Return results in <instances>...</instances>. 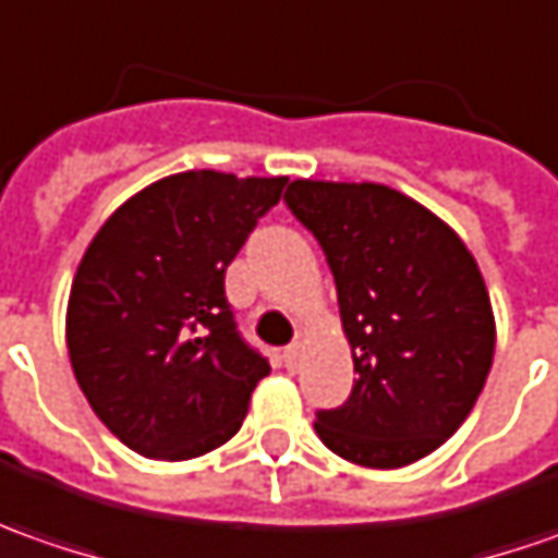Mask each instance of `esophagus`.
<instances>
[{"mask_svg":"<svg viewBox=\"0 0 558 558\" xmlns=\"http://www.w3.org/2000/svg\"><path fill=\"white\" fill-rule=\"evenodd\" d=\"M296 357H299L296 342H293V345H287V349L280 352V361H283V367H287V371H293V367H296Z\"/></svg>","mask_w":558,"mask_h":558,"instance_id":"esophagus-1","label":"esophagus"}]
</instances>
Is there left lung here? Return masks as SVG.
I'll return each mask as SVG.
<instances>
[{"mask_svg": "<svg viewBox=\"0 0 558 558\" xmlns=\"http://www.w3.org/2000/svg\"><path fill=\"white\" fill-rule=\"evenodd\" d=\"M283 203L327 256L357 374L339 408L315 413V433L371 470L433 453L470 416L494 357L490 299L472 253L386 184L293 182Z\"/></svg>", "mask_w": 558, "mask_h": 558, "instance_id": "left-lung-1", "label": "left lung"}]
</instances>
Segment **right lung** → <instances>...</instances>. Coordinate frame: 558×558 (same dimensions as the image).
I'll return each mask as SVG.
<instances>
[{
	"label": "right lung",
	"mask_w": 558,
	"mask_h": 558,
	"mask_svg": "<svg viewBox=\"0 0 558 558\" xmlns=\"http://www.w3.org/2000/svg\"><path fill=\"white\" fill-rule=\"evenodd\" d=\"M283 184L179 172L125 201L88 243L70 290V364L125 448L191 460L241 429L271 367L238 330L225 271Z\"/></svg>",
	"instance_id": "add662e5"
}]
</instances>
